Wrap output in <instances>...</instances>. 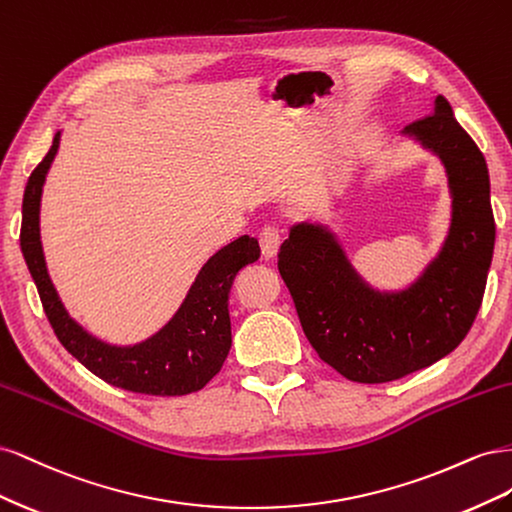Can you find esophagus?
Masks as SVG:
<instances>
[{
    "mask_svg": "<svg viewBox=\"0 0 512 512\" xmlns=\"http://www.w3.org/2000/svg\"><path fill=\"white\" fill-rule=\"evenodd\" d=\"M258 243H260V250H262V256L265 258H275L277 252H280V245H282V237L280 232H277L275 228H265L258 235Z\"/></svg>",
    "mask_w": 512,
    "mask_h": 512,
    "instance_id": "esophagus-1",
    "label": "esophagus"
}]
</instances>
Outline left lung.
I'll return each instance as SVG.
<instances>
[{
	"mask_svg": "<svg viewBox=\"0 0 512 512\" xmlns=\"http://www.w3.org/2000/svg\"><path fill=\"white\" fill-rule=\"evenodd\" d=\"M401 136L442 162L451 194V224L421 275L401 290L369 286L320 222L290 226L277 260L309 344L344 378L363 384L404 378L451 354L483 303L493 258L487 162L451 104L436 96L431 115Z\"/></svg>",
	"mask_w": 512,
	"mask_h": 512,
	"instance_id": "1",
	"label": "left lung"
}]
</instances>
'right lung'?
I'll list each match as a JSON object with an SVG mask.
<instances>
[{
  "label": "right lung",
  "instance_id": "obj_1",
  "mask_svg": "<svg viewBox=\"0 0 512 512\" xmlns=\"http://www.w3.org/2000/svg\"><path fill=\"white\" fill-rule=\"evenodd\" d=\"M59 141L61 130L55 134L49 153L27 179L21 224L23 258L57 339L91 374L119 389L160 397L200 391L218 374L228 356L232 344L228 294L237 273L260 258L258 241L243 235L215 252L200 267L173 318L143 342L117 346L98 339L83 329L61 303L42 250V188L59 151Z\"/></svg>",
  "mask_w": 512,
  "mask_h": 512
}]
</instances>
